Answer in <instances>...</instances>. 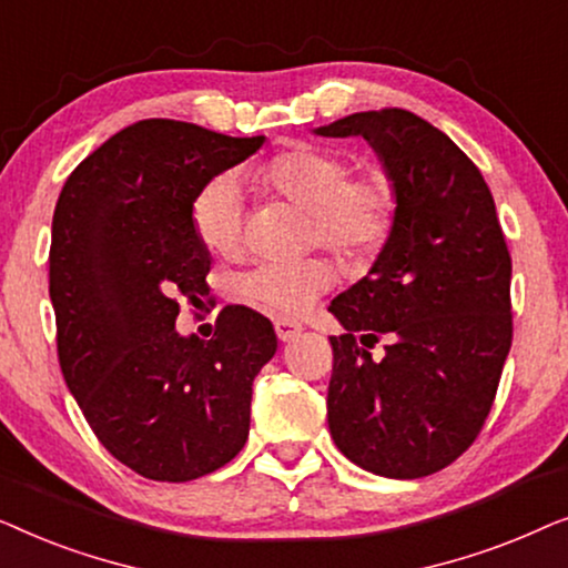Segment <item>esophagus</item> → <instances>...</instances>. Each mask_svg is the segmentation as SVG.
Returning a JSON list of instances; mask_svg holds the SVG:
<instances>
[{
    "label": "esophagus",
    "mask_w": 568,
    "mask_h": 568,
    "mask_svg": "<svg viewBox=\"0 0 568 568\" xmlns=\"http://www.w3.org/2000/svg\"><path fill=\"white\" fill-rule=\"evenodd\" d=\"M274 331H276L278 341H292L302 333V325L294 321H286V317H278V321H274Z\"/></svg>",
    "instance_id": "obj_1"
}]
</instances>
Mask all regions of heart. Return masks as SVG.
Masks as SVG:
<instances>
[{"label":"heart","mask_w":568,"mask_h":568,"mask_svg":"<svg viewBox=\"0 0 568 568\" xmlns=\"http://www.w3.org/2000/svg\"><path fill=\"white\" fill-rule=\"evenodd\" d=\"M261 189L290 201L313 220L310 237L344 255H369L395 224L398 196L390 178L369 170L352 175L344 154L315 144H297L276 154L255 173ZM243 191L232 175H216L193 199V232L206 251L230 255L243 237ZM336 282L328 258L261 263L240 278V294L282 317L305 315Z\"/></svg>","instance_id":"obj_1"}]
</instances>
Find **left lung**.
<instances>
[{"label":"left lung","instance_id":"obj_1","mask_svg":"<svg viewBox=\"0 0 568 568\" xmlns=\"http://www.w3.org/2000/svg\"><path fill=\"white\" fill-rule=\"evenodd\" d=\"M313 134L362 136L398 196L367 276L328 307L346 331L331 336V437L375 476H432L478 437L511 346V258L494 196L445 131L400 108ZM379 337L386 354L372 361Z\"/></svg>","mask_w":568,"mask_h":568}]
</instances>
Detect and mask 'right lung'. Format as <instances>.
<instances>
[{
	"label": "right lung",
	"instance_id": "add662e5",
	"mask_svg": "<svg viewBox=\"0 0 568 568\" xmlns=\"http://www.w3.org/2000/svg\"><path fill=\"white\" fill-rule=\"evenodd\" d=\"M266 136L150 119L84 158L59 193L49 294L59 364L90 429L139 476L183 484L227 465L251 429L253 379L276 333L224 307L209 341L181 336V300L206 297L212 255L193 232L199 191Z\"/></svg>",
	"mask_w": 568,
	"mask_h": 568
}]
</instances>
